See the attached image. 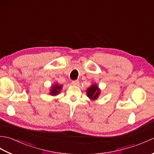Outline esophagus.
<instances>
[{"instance_id":"34e87169","label":"esophagus","mask_w":154,"mask_h":154,"mask_svg":"<svg viewBox=\"0 0 154 154\" xmlns=\"http://www.w3.org/2000/svg\"><path fill=\"white\" fill-rule=\"evenodd\" d=\"M79 83V81H78V80H75V81H72V84H73V85H78Z\"/></svg>"}]
</instances>
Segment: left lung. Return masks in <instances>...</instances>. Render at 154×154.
I'll return each instance as SVG.
<instances>
[{
  "instance_id": "left-lung-1",
  "label": "left lung",
  "mask_w": 154,
  "mask_h": 154,
  "mask_svg": "<svg viewBox=\"0 0 154 154\" xmlns=\"http://www.w3.org/2000/svg\"><path fill=\"white\" fill-rule=\"evenodd\" d=\"M87 97H89L91 99L95 100L99 97L100 94V90L96 85H91L87 91Z\"/></svg>"
}]
</instances>
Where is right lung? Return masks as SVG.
Wrapping results in <instances>:
<instances>
[{"label": "right lung", "mask_w": 154, "mask_h": 154, "mask_svg": "<svg viewBox=\"0 0 154 154\" xmlns=\"http://www.w3.org/2000/svg\"><path fill=\"white\" fill-rule=\"evenodd\" d=\"M61 85H58L55 84V85H53L51 89V93L50 94L51 95H56V94H59L60 92V91L61 89Z\"/></svg>", "instance_id": "1"}]
</instances>
